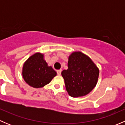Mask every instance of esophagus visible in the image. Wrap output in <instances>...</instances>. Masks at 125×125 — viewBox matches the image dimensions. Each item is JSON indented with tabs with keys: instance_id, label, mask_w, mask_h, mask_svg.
Returning a JSON list of instances; mask_svg holds the SVG:
<instances>
[{
	"instance_id": "obj_1",
	"label": "esophagus",
	"mask_w": 125,
	"mask_h": 125,
	"mask_svg": "<svg viewBox=\"0 0 125 125\" xmlns=\"http://www.w3.org/2000/svg\"><path fill=\"white\" fill-rule=\"evenodd\" d=\"M61 72H62L61 70H57V74L58 75H60V74H61Z\"/></svg>"
}]
</instances>
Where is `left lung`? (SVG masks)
I'll return each instance as SVG.
<instances>
[{"label":"left lung","mask_w":125,"mask_h":125,"mask_svg":"<svg viewBox=\"0 0 125 125\" xmlns=\"http://www.w3.org/2000/svg\"><path fill=\"white\" fill-rule=\"evenodd\" d=\"M99 70L87 55L81 52L72 53L68 70L62 72L65 87L73 97L84 96L90 93L97 82Z\"/></svg>","instance_id":"8db88e82"}]
</instances>
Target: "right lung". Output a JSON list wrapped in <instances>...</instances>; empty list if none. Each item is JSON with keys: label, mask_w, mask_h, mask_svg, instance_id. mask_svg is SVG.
I'll return each mask as SVG.
<instances>
[{"label": "right lung", "mask_w": 125, "mask_h": 125, "mask_svg": "<svg viewBox=\"0 0 125 125\" xmlns=\"http://www.w3.org/2000/svg\"><path fill=\"white\" fill-rule=\"evenodd\" d=\"M22 75L29 85L38 88L48 84L56 75V72L51 66H48L43 55L36 53L24 63Z\"/></svg>", "instance_id": "add662e5"}]
</instances>
